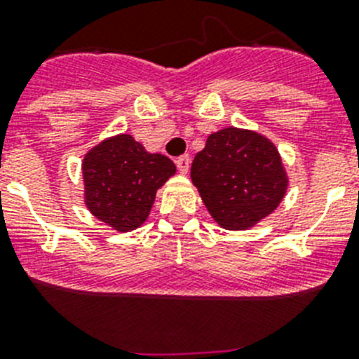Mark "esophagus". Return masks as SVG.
<instances>
[{"label":"esophagus","instance_id":"34e87169","mask_svg":"<svg viewBox=\"0 0 359 359\" xmlns=\"http://www.w3.org/2000/svg\"><path fill=\"white\" fill-rule=\"evenodd\" d=\"M176 165H177V170H180V172L187 174V172H189V169H190V158L187 156V154H185V156H182V158H177Z\"/></svg>","mask_w":359,"mask_h":359}]
</instances>
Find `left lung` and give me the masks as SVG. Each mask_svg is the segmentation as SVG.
I'll use <instances>...</instances> for the list:
<instances>
[{"label": "left lung", "instance_id": "1", "mask_svg": "<svg viewBox=\"0 0 359 359\" xmlns=\"http://www.w3.org/2000/svg\"><path fill=\"white\" fill-rule=\"evenodd\" d=\"M208 214L224 230H248L268 217L287 192L280 152L264 135L224 128L212 133L190 169Z\"/></svg>", "mask_w": 359, "mask_h": 359}]
</instances>
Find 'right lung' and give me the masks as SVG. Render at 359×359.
<instances>
[{
  "label": "right lung",
  "instance_id": "obj_1",
  "mask_svg": "<svg viewBox=\"0 0 359 359\" xmlns=\"http://www.w3.org/2000/svg\"><path fill=\"white\" fill-rule=\"evenodd\" d=\"M176 174L172 160L145 151L131 135L104 138L84 154V205L116 231H131L147 221L158 189Z\"/></svg>",
  "mask_w": 359,
  "mask_h": 359
}]
</instances>
